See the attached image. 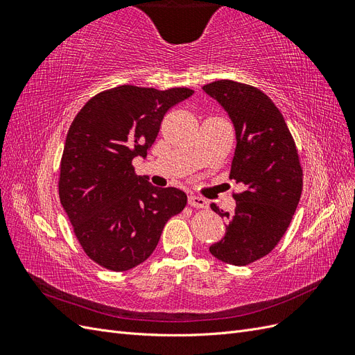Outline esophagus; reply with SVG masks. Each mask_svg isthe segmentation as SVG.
Wrapping results in <instances>:
<instances>
[{"label":"esophagus","mask_w":355,"mask_h":355,"mask_svg":"<svg viewBox=\"0 0 355 355\" xmlns=\"http://www.w3.org/2000/svg\"><path fill=\"white\" fill-rule=\"evenodd\" d=\"M188 202H189V206L196 207V209H206L207 204H209L206 200L198 197V196H189Z\"/></svg>","instance_id":"esophagus-1"}]
</instances>
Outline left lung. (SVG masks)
Masks as SVG:
<instances>
[{
	"instance_id": "obj_1",
	"label": "left lung",
	"mask_w": 355,
	"mask_h": 355,
	"mask_svg": "<svg viewBox=\"0 0 355 355\" xmlns=\"http://www.w3.org/2000/svg\"><path fill=\"white\" fill-rule=\"evenodd\" d=\"M231 118L237 146L230 179L244 187L235 210L211 209L227 220L225 237L210 245L216 259L249 265L282 240L302 192V167L282 112L259 89L231 80L202 87Z\"/></svg>"
}]
</instances>
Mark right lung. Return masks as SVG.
<instances>
[{
  "label": "right lung",
  "mask_w": 355,
  "mask_h": 355,
  "mask_svg": "<svg viewBox=\"0 0 355 355\" xmlns=\"http://www.w3.org/2000/svg\"><path fill=\"white\" fill-rule=\"evenodd\" d=\"M192 90L120 85L96 94L73 118L60 161L59 197L92 261L127 271L146 261L167 220L187 206L178 188H157L136 176L161 121Z\"/></svg>",
  "instance_id": "add662e5"
}]
</instances>
